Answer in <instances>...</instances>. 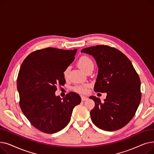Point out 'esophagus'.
<instances>
[{"instance_id": "34e87169", "label": "esophagus", "mask_w": 154, "mask_h": 154, "mask_svg": "<svg viewBox=\"0 0 154 154\" xmlns=\"http://www.w3.org/2000/svg\"><path fill=\"white\" fill-rule=\"evenodd\" d=\"M81 99H82V101H85V100H87L88 99V97H85V96H82Z\"/></svg>"}]
</instances>
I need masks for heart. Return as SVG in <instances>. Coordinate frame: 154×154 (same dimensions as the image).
I'll return each instance as SVG.
<instances>
[{
  "mask_svg": "<svg viewBox=\"0 0 154 154\" xmlns=\"http://www.w3.org/2000/svg\"><path fill=\"white\" fill-rule=\"evenodd\" d=\"M78 66L84 72H86L88 69L94 68V62L91 58L87 56H82L77 62ZM69 72V67H67L63 71L64 77H67ZM75 91L79 93H84L86 91V85H79L75 87Z\"/></svg>",
  "mask_w": 154,
  "mask_h": 154,
  "instance_id": "obj_1",
  "label": "heart"
}]
</instances>
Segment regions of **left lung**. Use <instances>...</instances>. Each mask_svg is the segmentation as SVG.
<instances>
[{
	"mask_svg": "<svg viewBox=\"0 0 154 154\" xmlns=\"http://www.w3.org/2000/svg\"><path fill=\"white\" fill-rule=\"evenodd\" d=\"M92 55L97 65L95 92H106L101 102L95 96L90 114L100 129L114 131L126 125L134 116L141 100L140 80L132 63L120 51L107 45H97L81 51Z\"/></svg>",
	"mask_w": 154,
	"mask_h": 154,
	"instance_id": "obj_1",
	"label": "left lung"
}]
</instances>
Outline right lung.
<instances>
[{"label":"right lung","instance_id":"right-lung-1","mask_svg":"<svg viewBox=\"0 0 154 154\" xmlns=\"http://www.w3.org/2000/svg\"><path fill=\"white\" fill-rule=\"evenodd\" d=\"M77 48L48 47L30 54L22 62L17 80L20 107L29 122L47 134L57 132L70 120L74 108L81 102L75 92L64 98L55 95L57 86L63 85V71L74 60Z\"/></svg>","mask_w":154,"mask_h":154}]
</instances>
